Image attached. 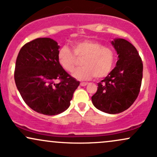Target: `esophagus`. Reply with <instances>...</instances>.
I'll return each instance as SVG.
<instances>
[{
  "label": "esophagus",
  "mask_w": 157,
  "mask_h": 157,
  "mask_svg": "<svg viewBox=\"0 0 157 157\" xmlns=\"http://www.w3.org/2000/svg\"><path fill=\"white\" fill-rule=\"evenodd\" d=\"M88 85V82H80V86H86Z\"/></svg>",
  "instance_id": "obj_1"
}]
</instances>
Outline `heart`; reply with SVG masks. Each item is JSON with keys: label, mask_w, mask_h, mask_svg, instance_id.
<instances>
[{"label": "heart", "mask_w": 157, "mask_h": 157, "mask_svg": "<svg viewBox=\"0 0 157 157\" xmlns=\"http://www.w3.org/2000/svg\"><path fill=\"white\" fill-rule=\"evenodd\" d=\"M71 46L73 52L68 46H62L57 53V60L64 70L71 72L77 64V58H82V66L72 72L75 78L86 80L94 76L100 79L111 72L115 60V53L112 48L91 39L76 41Z\"/></svg>", "instance_id": "obj_1"}]
</instances>
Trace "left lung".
Wrapping results in <instances>:
<instances>
[{
    "label": "left lung",
    "mask_w": 157,
    "mask_h": 157,
    "mask_svg": "<svg viewBox=\"0 0 157 157\" xmlns=\"http://www.w3.org/2000/svg\"><path fill=\"white\" fill-rule=\"evenodd\" d=\"M118 54L115 67L91 97L97 109L109 113L125 111L137 98L142 84L143 64L136 48L124 39L111 42Z\"/></svg>",
    "instance_id": "obj_1"
}]
</instances>
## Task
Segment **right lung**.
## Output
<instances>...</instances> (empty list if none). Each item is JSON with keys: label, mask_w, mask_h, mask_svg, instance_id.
<instances>
[{"label": "right lung", "mask_w": 157, "mask_h": 157, "mask_svg": "<svg viewBox=\"0 0 157 157\" xmlns=\"http://www.w3.org/2000/svg\"><path fill=\"white\" fill-rule=\"evenodd\" d=\"M59 48L48 37L26 43L20 50L14 72L16 86L26 105L48 116L66 111L80 85L59 63Z\"/></svg>", "instance_id": "add662e5"}]
</instances>
